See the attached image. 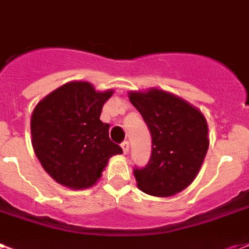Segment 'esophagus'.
Masks as SVG:
<instances>
[{
	"label": "esophagus",
	"instance_id": "obj_1",
	"mask_svg": "<svg viewBox=\"0 0 249 249\" xmlns=\"http://www.w3.org/2000/svg\"><path fill=\"white\" fill-rule=\"evenodd\" d=\"M122 149H123V153H124V154H127L128 149H130V143H128L127 141H124V142L122 143Z\"/></svg>",
	"mask_w": 249,
	"mask_h": 249
}]
</instances>
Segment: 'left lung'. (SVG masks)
Here are the masks:
<instances>
[{
  "label": "left lung",
  "instance_id": "obj_1",
  "mask_svg": "<svg viewBox=\"0 0 249 249\" xmlns=\"http://www.w3.org/2000/svg\"><path fill=\"white\" fill-rule=\"evenodd\" d=\"M153 139L147 166L135 169L137 185L146 195L170 197L197 177L209 147L208 123L197 107L158 88L128 92Z\"/></svg>",
  "mask_w": 249,
  "mask_h": 249
}]
</instances>
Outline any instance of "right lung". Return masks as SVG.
<instances>
[{"instance_id":"add662e5","label":"right lung","mask_w":249,"mask_h":249,"mask_svg":"<svg viewBox=\"0 0 249 249\" xmlns=\"http://www.w3.org/2000/svg\"><path fill=\"white\" fill-rule=\"evenodd\" d=\"M112 93L96 91L88 82H70L36 105L31 118L32 146L57 184L73 190L91 188L111 157L123 153L111 142L110 124L99 119Z\"/></svg>"}]
</instances>
